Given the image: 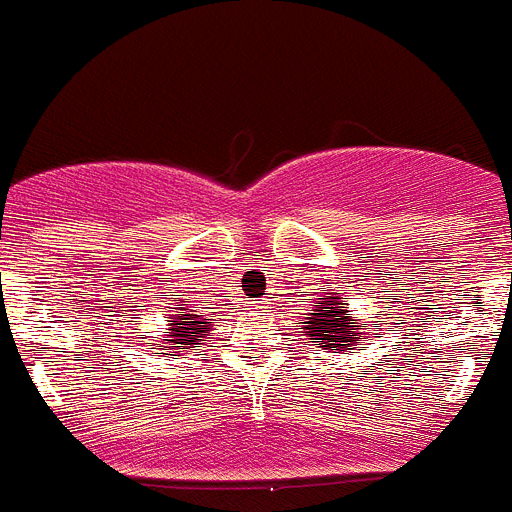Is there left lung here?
<instances>
[{
	"mask_svg": "<svg viewBox=\"0 0 512 512\" xmlns=\"http://www.w3.org/2000/svg\"><path fill=\"white\" fill-rule=\"evenodd\" d=\"M348 310V297L343 287L323 289L307 312L305 323L300 325L302 336L315 348H323L328 354H356L364 351V338L369 333L364 320H354Z\"/></svg>",
	"mask_w": 512,
	"mask_h": 512,
	"instance_id": "1",
	"label": "left lung"
}]
</instances>
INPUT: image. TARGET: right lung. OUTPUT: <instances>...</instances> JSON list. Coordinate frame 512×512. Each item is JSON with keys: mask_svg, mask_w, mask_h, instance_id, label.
Masks as SVG:
<instances>
[{"mask_svg": "<svg viewBox=\"0 0 512 512\" xmlns=\"http://www.w3.org/2000/svg\"><path fill=\"white\" fill-rule=\"evenodd\" d=\"M182 295H176L171 300L169 307V320H166V328L161 330V338H158L153 346H158L166 356H184L200 354V348L205 346V338L210 336L212 318L207 315H197V310H192L189 305H184V300H179Z\"/></svg>", "mask_w": 512, "mask_h": 512, "instance_id": "obj_1", "label": "right lung"}]
</instances>
